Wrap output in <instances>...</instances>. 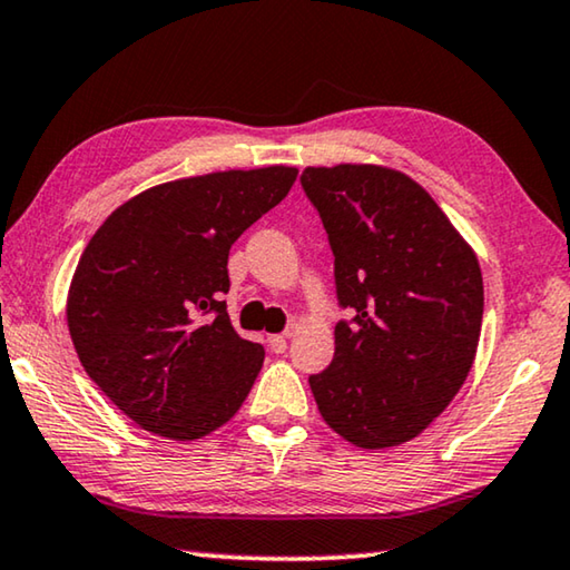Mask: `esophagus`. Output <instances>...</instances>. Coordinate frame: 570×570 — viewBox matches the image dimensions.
<instances>
[{"label":"esophagus","mask_w":570,"mask_h":570,"mask_svg":"<svg viewBox=\"0 0 570 570\" xmlns=\"http://www.w3.org/2000/svg\"><path fill=\"white\" fill-rule=\"evenodd\" d=\"M267 342H269V350L275 354H283L287 350V334H275V336H269Z\"/></svg>","instance_id":"34e87169"}]
</instances>
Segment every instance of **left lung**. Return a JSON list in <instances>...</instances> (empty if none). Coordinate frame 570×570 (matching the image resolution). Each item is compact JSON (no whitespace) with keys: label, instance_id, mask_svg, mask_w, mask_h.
<instances>
[{"label":"left lung","instance_id":"8db88e82","mask_svg":"<svg viewBox=\"0 0 570 570\" xmlns=\"http://www.w3.org/2000/svg\"><path fill=\"white\" fill-rule=\"evenodd\" d=\"M301 185L334 252V360L311 375L324 422L362 450L414 440L473 367L483 321L475 252L422 185L375 164L308 167Z\"/></svg>","mask_w":570,"mask_h":570}]
</instances>
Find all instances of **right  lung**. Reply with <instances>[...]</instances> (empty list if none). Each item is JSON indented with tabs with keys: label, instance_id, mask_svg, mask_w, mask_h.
I'll return each instance as SVG.
<instances>
[{
	"label": "right lung",
	"instance_id": "1",
	"mask_svg": "<svg viewBox=\"0 0 570 570\" xmlns=\"http://www.w3.org/2000/svg\"><path fill=\"white\" fill-rule=\"evenodd\" d=\"M295 167L228 169L130 197L89 238L66 321L81 367L128 419L193 442L242 409L265 350L230 326V244L291 193Z\"/></svg>",
	"mask_w": 570,
	"mask_h": 570
}]
</instances>
